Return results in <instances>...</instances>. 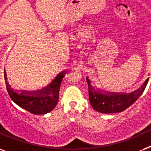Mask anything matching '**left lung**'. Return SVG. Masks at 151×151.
I'll return each instance as SVG.
<instances>
[{
  "label": "left lung",
  "instance_id": "obj_1",
  "mask_svg": "<svg viewBox=\"0 0 151 151\" xmlns=\"http://www.w3.org/2000/svg\"><path fill=\"white\" fill-rule=\"evenodd\" d=\"M148 80L144 81L143 85L139 88L131 93H114V92H103L102 90H97L92 85L91 81L86 78L88 86V96L92 108L98 112L104 114L122 112L126 110L134 102L137 100L139 97L143 94Z\"/></svg>",
  "mask_w": 151,
  "mask_h": 151
}]
</instances>
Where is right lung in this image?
<instances>
[{
  "mask_svg": "<svg viewBox=\"0 0 151 151\" xmlns=\"http://www.w3.org/2000/svg\"><path fill=\"white\" fill-rule=\"evenodd\" d=\"M6 88L12 100L22 109L34 114H45L52 111L58 103L59 89L66 71H63L56 76L52 82L42 89L37 91L19 90L14 91L7 80L4 70Z\"/></svg>",
  "mask_w": 151,
  "mask_h": 151,
  "instance_id": "obj_1",
  "label": "right lung"
}]
</instances>
